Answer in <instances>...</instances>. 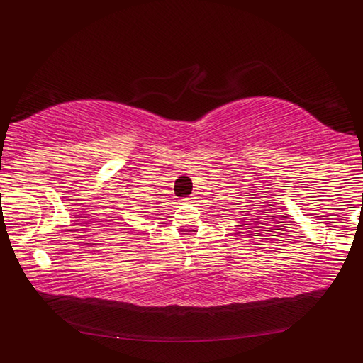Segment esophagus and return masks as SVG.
Listing matches in <instances>:
<instances>
[{
  "label": "esophagus",
  "mask_w": 363,
  "mask_h": 363,
  "mask_svg": "<svg viewBox=\"0 0 363 363\" xmlns=\"http://www.w3.org/2000/svg\"><path fill=\"white\" fill-rule=\"evenodd\" d=\"M194 199H195L194 196H187V198L182 199V203H184V204H190V203H194Z\"/></svg>",
  "instance_id": "esophagus-1"
}]
</instances>
